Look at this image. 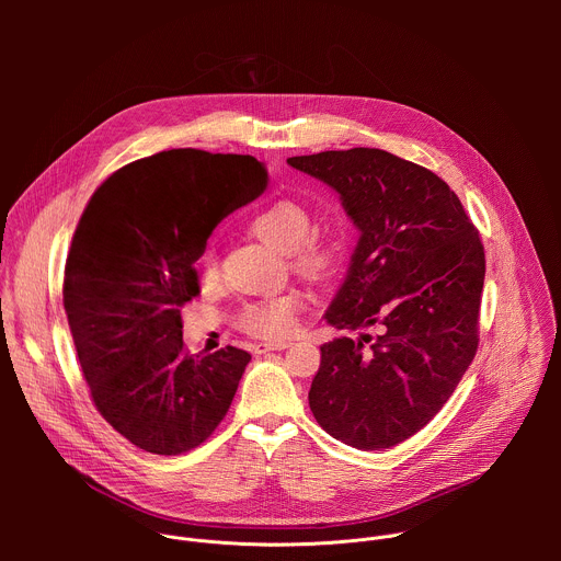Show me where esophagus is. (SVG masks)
<instances>
[{
    "label": "esophagus",
    "mask_w": 561,
    "mask_h": 561,
    "mask_svg": "<svg viewBox=\"0 0 561 561\" xmlns=\"http://www.w3.org/2000/svg\"><path fill=\"white\" fill-rule=\"evenodd\" d=\"M288 346H290V342H264V344L257 346V351H260V353H266V351H284V348H288Z\"/></svg>",
    "instance_id": "34e87169"
}]
</instances>
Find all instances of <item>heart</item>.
I'll list each match as a JSON object with an SVG mask.
<instances>
[{
    "label": "heart",
    "instance_id": "obj_1",
    "mask_svg": "<svg viewBox=\"0 0 561 561\" xmlns=\"http://www.w3.org/2000/svg\"><path fill=\"white\" fill-rule=\"evenodd\" d=\"M310 210L295 199H273L262 204L249 219L251 232L264 244L286 251L288 262L312 279H327L342 262V244L335 234L310 230ZM217 260L204 253L199 260L202 282L217 279ZM301 295L290 290L244 306L237 324L242 331L264 340H279L295 331Z\"/></svg>",
    "mask_w": 561,
    "mask_h": 561
}]
</instances>
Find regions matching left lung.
<instances>
[{
    "instance_id": "1",
    "label": "left lung",
    "mask_w": 561,
    "mask_h": 561,
    "mask_svg": "<svg viewBox=\"0 0 561 561\" xmlns=\"http://www.w3.org/2000/svg\"><path fill=\"white\" fill-rule=\"evenodd\" d=\"M288 164L335 188L362 230L327 322L377 331L322 344L310 411L353 448L397 446L442 411L474 359L482 239L442 178L392 152L324 150Z\"/></svg>"
}]
</instances>
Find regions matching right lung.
Returning a JSON list of instances; mask_svg holds the SVG:
<instances>
[{
	"label": "right lung",
	"instance_id": "add662e5",
	"mask_svg": "<svg viewBox=\"0 0 561 561\" xmlns=\"http://www.w3.org/2000/svg\"><path fill=\"white\" fill-rule=\"evenodd\" d=\"M266 188L253 154L173 148L115 171L75 228L64 308L100 415L152 455L204 444L226 417L251 355H191L180 306L221 217Z\"/></svg>",
	"mask_w": 561,
	"mask_h": 561
}]
</instances>
